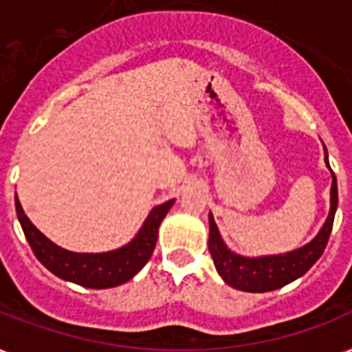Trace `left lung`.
Returning <instances> with one entry per match:
<instances>
[{
	"label": "left lung",
	"instance_id": "8db88e82",
	"mask_svg": "<svg viewBox=\"0 0 352 352\" xmlns=\"http://www.w3.org/2000/svg\"><path fill=\"white\" fill-rule=\"evenodd\" d=\"M325 162L329 166L327 149H325ZM336 206H338V184H336V177L333 173L331 212H329L327 221L322 226V230L318 232L316 237L298 250L263 257H245L232 252L225 245V241L219 234V228L210 214L208 250L212 254L217 272H219L221 278L225 279V283L237 290H243V292H268V290L281 289L285 285L292 283L294 279L301 278L322 257L323 250L327 246L329 235L333 230Z\"/></svg>",
	"mask_w": 352,
	"mask_h": 352
}]
</instances>
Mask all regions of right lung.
I'll return each mask as SVG.
<instances>
[{
    "label": "right lung",
    "instance_id": "obj_1",
    "mask_svg": "<svg viewBox=\"0 0 352 352\" xmlns=\"http://www.w3.org/2000/svg\"><path fill=\"white\" fill-rule=\"evenodd\" d=\"M14 199H16V214H18L19 225L23 228L25 237L29 241L38 261L58 278L82 285L87 289H111L137 276L138 270L149 261V257L153 254L160 223L175 203L171 199L168 203L155 206L149 212L148 219L144 221L138 234L122 248L102 252V254H78V252L65 250L62 246L54 245L51 239H47L25 215L18 195Z\"/></svg>",
    "mask_w": 352,
    "mask_h": 352
}]
</instances>
